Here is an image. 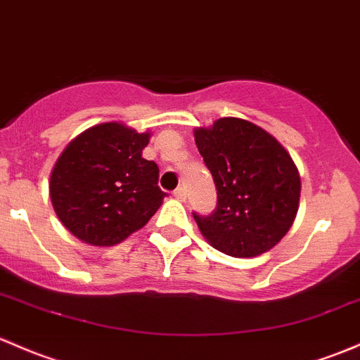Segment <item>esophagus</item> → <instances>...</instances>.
<instances>
[{
  "label": "esophagus",
  "instance_id": "obj_1",
  "mask_svg": "<svg viewBox=\"0 0 360 360\" xmlns=\"http://www.w3.org/2000/svg\"><path fill=\"white\" fill-rule=\"evenodd\" d=\"M174 196H176V198L179 200V202H184V200H186V190H184L183 186L177 188V190L174 191Z\"/></svg>",
  "mask_w": 360,
  "mask_h": 360
}]
</instances>
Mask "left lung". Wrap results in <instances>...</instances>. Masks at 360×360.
Returning <instances> with one entry per match:
<instances>
[{"label": "left lung", "instance_id": "8db88e82", "mask_svg": "<svg viewBox=\"0 0 360 360\" xmlns=\"http://www.w3.org/2000/svg\"><path fill=\"white\" fill-rule=\"evenodd\" d=\"M195 143L217 190L210 215L193 214L202 234L226 255L266 253L288 233L300 202V176L288 151L236 117L196 127Z\"/></svg>", "mask_w": 360, "mask_h": 360}]
</instances>
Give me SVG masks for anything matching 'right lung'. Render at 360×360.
I'll return each mask as SVG.
<instances>
[{
    "mask_svg": "<svg viewBox=\"0 0 360 360\" xmlns=\"http://www.w3.org/2000/svg\"><path fill=\"white\" fill-rule=\"evenodd\" d=\"M150 132L105 122L81 132L51 170L50 196L62 224L79 240L112 247L141 229L167 193L158 165L143 158Z\"/></svg>",
    "mask_w": 360,
    "mask_h": 360,
    "instance_id": "1",
    "label": "right lung"
}]
</instances>
